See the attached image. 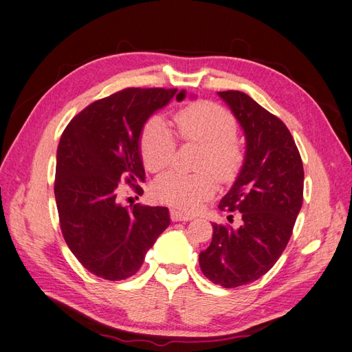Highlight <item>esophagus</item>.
<instances>
[{"label":"esophagus","mask_w":352,"mask_h":352,"mask_svg":"<svg viewBox=\"0 0 352 352\" xmlns=\"http://www.w3.org/2000/svg\"><path fill=\"white\" fill-rule=\"evenodd\" d=\"M170 219H172L173 221H189V220H192L194 217L190 214H186V212L179 211V210H172V211H170Z\"/></svg>","instance_id":"obj_1"}]
</instances>
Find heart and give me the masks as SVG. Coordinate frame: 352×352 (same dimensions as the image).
I'll use <instances>...</instances> for the list:
<instances>
[{"label":"heart","instance_id":"1","mask_svg":"<svg viewBox=\"0 0 352 352\" xmlns=\"http://www.w3.org/2000/svg\"><path fill=\"white\" fill-rule=\"evenodd\" d=\"M175 124L180 138L204 144L201 167L211 168L221 179L236 173L242 151L235 140L236 120L228 110L214 102H195L175 116ZM175 148L176 138L167 122L162 116L151 117L141 135V154L146 168L151 172L166 168L172 162ZM216 186V176L210 170L199 173L172 170L155 180L153 194L166 204L194 211L214 194Z\"/></svg>","mask_w":352,"mask_h":352}]
</instances>
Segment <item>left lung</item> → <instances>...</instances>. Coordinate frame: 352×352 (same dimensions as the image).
<instances>
[{
  "instance_id": "left-lung-1",
  "label": "left lung",
  "mask_w": 352,
  "mask_h": 352,
  "mask_svg": "<svg viewBox=\"0 0 352 352\" xmlns=\"http://www.w3.org/2000/svg\"><path fill=\"white\" fill-rule=\"evenodd\" d=\"M217 95L245 136L242 167L219 208L238 210L242 225L233 229L212 223V239L199 254V267L212 283L238 287L267 273L289 242L302 206L304 168L280 119L243 92Z\"/></svg>"
}]
</instances>
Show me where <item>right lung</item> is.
<instances>
[{"instance_id": "right-lung-1", "label": "right lung", "mask_w": 352, "mask_h": 352, "mask_svg": "<svg viewBox=\"0 0 352 352\" xmlns=\"http://www.w3.org/2000/svg\"><path fill=\"white\" fill-rule=\"evenodd\" d=\"M175 97L180 102L186 91H119L74 116L60 138L54 194L61 232L74 257L98 278H131L170 225L166 207H126L117 194L122 182H144L142 129Z\"/></svg>"}]
</instances>
